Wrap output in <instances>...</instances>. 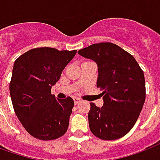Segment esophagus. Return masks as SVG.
<instances>
[{"instance_id":"obj_1","label":"esophagus","mask_w":160,"mask_h":160,"mask_svg":"<svg viewBox=\"0 0 160 160\" xmlns=\"http://www.w3.org/2000/svg\"><path fill=\"white\" fill-rule=\"evenodd\" d=\"M81 101H82V100H80L79 98H74V103H75V105L79 104Z\"/></svg>"}]
</instances>
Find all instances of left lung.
<instances>
[{
	"mask_svg": "<svg viewBox=\"0 0 160 160\" xmlns=\"http://www.w3.org/2000/svg\"><path fill=\"white\" fill-rule=\"evenodd\" d=\"M98 66L97 88L104 104L90 103L89 129L102 140L119 139L137 121L146 98L144 73L135 58L112 42L92 44L78 51Z\"/></svg>",
	"mask_w": 160,
	"mask_h": 160,
	"instance_id": "1",
	"label": "left lung"
}]
</instances>
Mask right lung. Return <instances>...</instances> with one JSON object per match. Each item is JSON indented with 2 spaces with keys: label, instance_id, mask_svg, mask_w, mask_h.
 Returning a JSON list of instances; mask_svg holds the SVG:
<instances>
[{
  "label": "right lung",
  "instance_id": "right-lung-1",
  "mask_svg": "<svg viewBox=\"0 0 160 160\" xmlns=\"http://www.w3.org/2000/svg\"><path fill=\"white\" fill-rule=\"evenodd\" d=\"M76 53L44 47L15 60L9 85L12 103L22 125L37 139L55 140L67 131L74 101L56 99L51 88Z\"/></svg>",
  "mask_w": 160,
  "mask_h": 160
}]
</instances>
